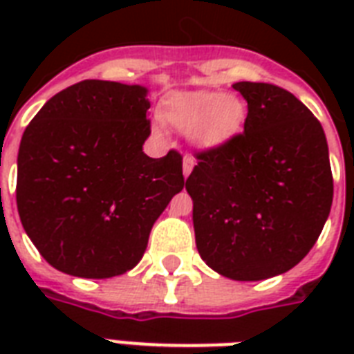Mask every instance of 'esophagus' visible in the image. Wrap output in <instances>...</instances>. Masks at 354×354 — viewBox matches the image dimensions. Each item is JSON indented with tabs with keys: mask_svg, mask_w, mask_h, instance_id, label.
Returning a JSON list of instances; mask_svg holds the SVG:
<instances>
[{
	"mask_svg": "<svg viewBox=\"0 0 354 354\" xmlns=\"http://www.w3.org/2000/svg\"><path fill=\"white\" fill-rule=\"evenodd\" d=\"M193 167H194L193 156H189V154L183 156V176L187 178L189 174H191V171H193Z\"/></svg>",
	"mask_w": 354,
	"mask_h": 354,
	"instance_id": "1",
	"label": "esophagus"
}]
</instances>
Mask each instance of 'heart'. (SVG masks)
Wrapping results in <instances>:
<instances>
[{
    "label": "heart",
    "mask_w": 354,
    "mask_h": 354,
    "mask_svg": "<svg viewBox=\"0 0 354 354\" xmlns=\"http://www.w3.org/2000/svg\"><path fill=\"white\" fill-rule=\"evenodd\" d=\"M161 115L172 127L189 132L191 141L204 150L226 149L246 124V102L239 95L194 90L171 93L163 101Z\"/></svg>",
    "instance_id": "1"
}]
</instances>
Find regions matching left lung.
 Here are the masks:
<instances>
[{
  "mask_svg": "<svg viewBox=\"0 0 354 354\" xmlns=\"http://www.w3.org/2000/svg\"><path fill=\"white\" fill-rule=\"evenodd\" d=\"M248 102L244 132L230 147L196 152L185 189L196 248L235 281L285 274L316 244L333 204L324 128L290 91L235 82Z\"/></svg>",
  "mask_w": 354,
  "mask_h": 354,
  "instance_id": "left-lung-1",
  "label": "left lung"
}]
</instances>
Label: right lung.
<instances>
[{
	"mask_svg": "<svg viewBox=\"0 0 354 354\" xmlns=\"http://www.w3.org/2000/svg\"><path fill=\"white\" fill-rule=\"evenodd\" d=\"M147 88L82 80L41 106L18 152L19 221L64 274L106 279L141 261L150 230L183 189L182 154L143 152Z\"/></svg>",
	"mask_w": 354,
	"mask_h": 354,
	"instance_id": "right-lung-1",
	"label": "right lung"
}]
</instances>
